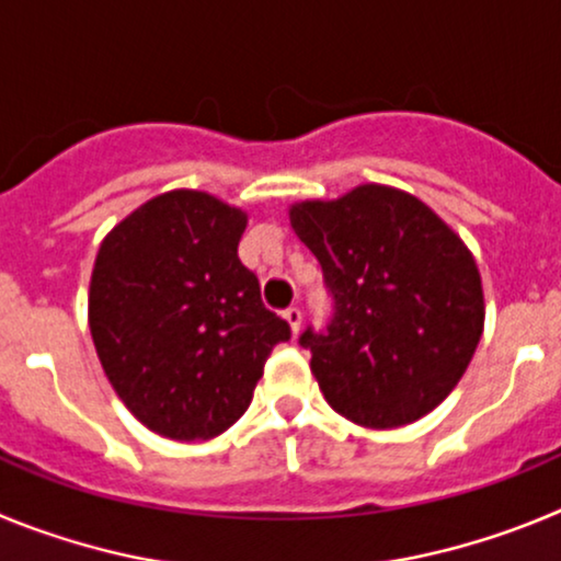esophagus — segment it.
<instances>
[{"label":"esophagus","instance_id":"esophagus-1","mask_svg":"<svg viewBox=\"0 0 561 561\" xmlns=\"http://www.w3.org/2000/svg\"><path fill=\"white\" fill-rule=\"evenodd\" d=\"M284 317H286V323L291 325V334H297V331H300V323H304V311L297 309V306H289V309L284 311Z\"/></svg>","mask_w":561,"mask_h":561}]
</instances>
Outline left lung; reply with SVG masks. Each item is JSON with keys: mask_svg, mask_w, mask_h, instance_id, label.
Instances as JSON below:
<instances>
[{"mask_svg": "<svg viewBox=\"0 0 561 561\" xmlns=\"http://www.w3.org/2000/svg\"><path fill=\"white\" fill-rule=\"evenodd\" d=\"M289 221L334 297L325 331L300 334L325 401L370 430L438 408L469 368L485 317L478 264L458 232L388 185L297 202Z\"/></svg>", "mask_w": 561, "mask_h": 561, "instance_id": "obj_1", "label": "left lung"}]
</instances>
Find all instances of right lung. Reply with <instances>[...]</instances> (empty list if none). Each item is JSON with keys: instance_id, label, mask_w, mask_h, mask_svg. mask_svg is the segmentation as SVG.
<instances>
[{"instance_id": "add662e5", "label": "right lung", "mask_w": 561, "mask_h": 561, "mask_svg": "<svg viewBox=\"0 0 561 561\" xmlns=\"http://www.w3.org/2000/svg\"><path fill=\"white\" fill-rule=\"evenodd\" d=\"M247 213L168 191L103 238L89 331L114 393L151 433L207 440L250 408L264 362L291 329L238 261Z\"/></svg>"}]
</instances>
